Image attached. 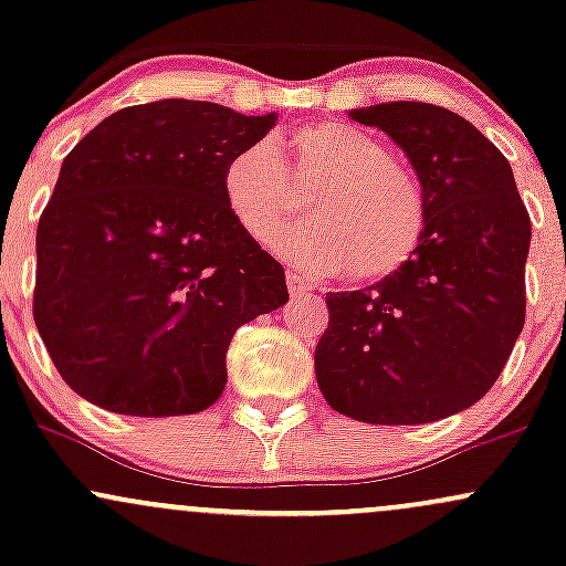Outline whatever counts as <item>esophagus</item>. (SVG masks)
Instances as JSON below:
<instances>
[{
	"mask_svg": "<svg viewBox=\"0 0 566 566\" xmlns=\"http://www.w3.org/2000/svg\"><path fill=\"white\" fill-rule=\"evenodd\" d=\"M287 287H290V295L292 297H301V295H308L311 290V282L305 276L297 274V271H287Z\"/></svg>",
	"mask_w": 566,
	"mask_h": 566,
	"instance_id": "obj_1",
	"label": "esophagus"
}]
</instances>
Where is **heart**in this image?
Masks as SVG:
<instances>
[{"mask_svg":"<svg viewBox=\"0 0 566 566\" xmlns=\"http://www.w3.org/2000/svg\"><path fill=\"white\" fill-rule=\"evenodd\" d=\"M310 193V214L282 232ZM223 199L252 242L271 244L297 269L380 282L412 261L426 233L418 180L388 157L373 135L348 122H314L265 146L233 154Z\"/></svg>","mask_w":566,"mask_h":566,"instance_id":"b5f03b06","label":"heart"}]
</instances>
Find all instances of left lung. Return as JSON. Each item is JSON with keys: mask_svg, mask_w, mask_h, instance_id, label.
I'll list each match as a JSON object with an SVG mask.
<instances>
[{"mask_svg": "<svg viewBox=\"0 0 566 566\" xmlns=\"http://www.w3.org/2000/svg\"><path fill=\"white\" fill-rule=\"evenodd\" d=\"M407 154L426 233L405 269L373 287L327 292L319 391L375 426L433 423L495 386L522 335L532 223L509 159L450 108L391 101L354 108Z\"/></svg>", "mask_w": 566, "mask_h": 566, "instance_id": "obj_1", "label": "left lung"}]
</instances>
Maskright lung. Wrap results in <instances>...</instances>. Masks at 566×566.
I'll return each mask as SVG.
<instances>
[{
	"mask_svg": "<svg viewBox=\"0 0 566 566\" xmlns=\"http://www.w3.org/2000/svg\"><path fill=\"white\" fill-rule=\"evenodd\" d=\"M276 114L207 101L122 108L63 159L36 226L34 322L61 378L116 415L216 405L244 322L290 301L284 269L223 199Z\"/></svg>",
	"mask_w": 566,
	"mask_h": 566,
	"instance_id": "add662e5",
	"label": "right lung"
}]
</instances>
